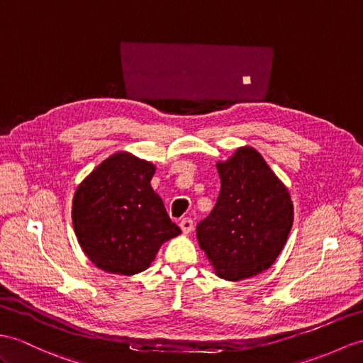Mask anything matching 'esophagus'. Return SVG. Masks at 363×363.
Listing matches in <instances>:
<instances>
[{
	"instance_id": "obj_1",
	"label": "esophagus",
	"mask_w": 363,
	"mask_h": 363,
	"mask_svg": "<svg viewBox=\"0 0 363 363\" xmlns=\"http://www.w3.org/2000/svg\"><path fill=\"white\" fill-rule=\"evenodd\" d=\"M180 228H182L183 234H189V233L192 231V229H194L192 220H191V218H183V220H180Z\"/></svg>"
}]
</instances>
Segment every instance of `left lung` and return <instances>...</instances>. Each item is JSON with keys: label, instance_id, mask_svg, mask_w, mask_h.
<instances>
[{"label": "left lung", "instance_id": "8db88e82", "mask_svg": "<svg viewBox=\"0 0 363 363\" xmlns=\"http://www.w3.org/2000/svg\"><path fill=\"white\" fill-rule=\"evenodd\" d=\"M216 166L222 186L214 209L197 225V240L217 277L240 281L276 262L293 228L294 205L257 149L237 147Z\"/></svg>", "mask_w": 363, "mask_h": 363}]
</instances>
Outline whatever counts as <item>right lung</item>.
Masks as SVG:
<instances>
[{
	"label": "right lung",
	"instance_id": "obj_1",
	"mask_svg": "<svg viewBox=\"0 0 363 363\" xmlns=\"http://www.w3.org/2000/svg\"><path fill=\"white\" fill-rule=\"evenodd\" d=\"M157 166L128 151L109 155L78 184L72 225L86 257L118 276L147 269L162 245L182 234L151 180Z\"/></svg>",
	"mask_w": 363,
	"mask_h": 363
}]
</instances>
